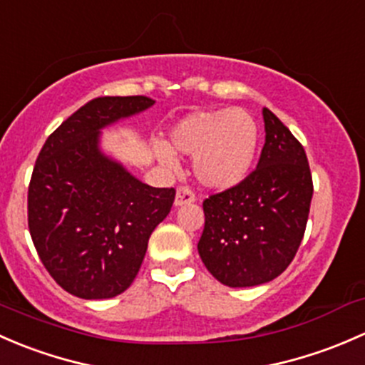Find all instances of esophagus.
Returning a JSON list of instances; mask_svg holds the SVG:
<instances>
[{
	"instance_id": "obj_1",
	"label": "esophagus",
	"mask_w": 365,
	"mask_h": 365,
	"mask_svg": "<svg viewBox=\"0 0 365 365\" xmlns=\"http://www.w3.org/2000/svg\"><path fill=\"white\" fill-rule=\"evenodd\" d=\"M191 202H195V193L190 190L187 186H181L178 187V191H175V207H181V205H186V204H191Z\"/></svg>"
}]
</instances>
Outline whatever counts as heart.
<instances>
[{
    "label": "heart",
    "instance_id": "heart-1",
    "mask_svg": "<svg viewBox=\"0 0 365 365\" xmlns=\"http://www.w3.org/2000/svg\"><path fill=\"white\" fill-rule=\"evenodd\" d=\"M170 148L155 142L161 165L178 167L175 153L193 156L197 181L209 190H230L250 175L258 149L257 121L242 108L198 110L172 126Z\"/></svg>",
    "mask_w": 365,
    "mask_h": 365
}]
</instances>
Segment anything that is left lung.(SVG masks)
Returning a JSON list of instances; mask_svg holds the SVG:
<instances>
[{"label":"left lung","mask_w":365,"mask_h":365,"mask_svg":"<svg viewBox=\"0 0 365 365\" xmlns=\"http://www.w3.org/2000/svg\"><path fill=\"white\" fill-rule=\"evenodd\" d=\"M257 170L204 202L198 255L220 283L258 287L294 260L313 198L309 163L300 142L269 108Z\"/></svg>","instance_id":"8db88e82"}]
</instances>
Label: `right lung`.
Returning a JSON list of instances; mask_svg holds the SVG:
<instances>
[{
	"label": "right lung",
	"instance_id": "right-lung-1",
	"mask_svg": "<svg viewBox=\"0 0 365 365\" xmlns=\"http://www.w3.org/2000/svg\"><path fill=\"white\" fill-rule=\"evenodd\" d=\"M155 105L148 96H103L45 140L28 190V225L56 283L81 299H112L138 274L174 187H153L101 149V130Z\"/></svg>",
	"mask_w": 365,
	"mask_h": 365
}]
</instances>
